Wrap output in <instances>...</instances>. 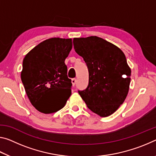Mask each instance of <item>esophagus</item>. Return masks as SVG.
<instances>
[{
	"instance_id": "34e87169",
	"label": "esophagus",
	"mask_w": 156,
	"mask_h": 156,
	"mask_svg": "<svg viewBox=\"0 0 156 156\" xmlns=\"http://www.w3.org/2000/svg\"><path fill=\"white\" fill-rule=\"evenodd\" d=\"M71 83H72L73 87H74V86H75V85H76V78L71 79Z\"/></svg>"
}]
</instances>
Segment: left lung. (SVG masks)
Wrapping results in <instances>:
<instances>
[{"label": "left lung", "mask_w": 156, "mask_h": 156, "mask_svg": "<svg viewBox=\"0 0 156 156\" xmlns=\"http://www.w3.org/2000/svg\"><path fill=\"white\" fill-rule=\"evenodd\" d=\"M75 51L83 57L89 71V84L79 94L87 108L101 117H108L126 98L131 70L124 53L101 37L74 38Z\"/></svg>", "instance_id": "1"}]
</instances>
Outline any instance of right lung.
Masks as SVG:
<instances>
[{"label":"right lung","mask_w":156,"mask_h":156,"mask_svg":"<svg viewBox=\"0 0 156 156\" xmlns=\"http://www.w3.org/2000/svg\"><path fill=\"white\" fill-rule=\"evenodd\" d=\"M71 48V39L54 37L39 44L25 56L21 80L30 101L39 112H57L71 96L72 83L65 60Z\"/></svg>","instance_id":"right-lung-1"}]
</instances>
